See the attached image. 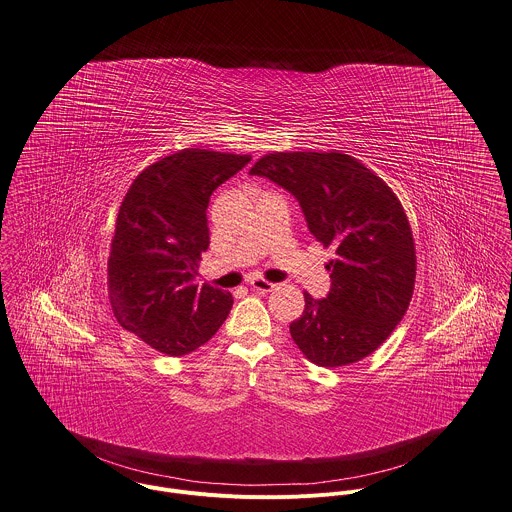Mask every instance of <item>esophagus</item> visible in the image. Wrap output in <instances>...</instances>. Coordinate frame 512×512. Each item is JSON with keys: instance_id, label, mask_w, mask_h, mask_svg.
<instances>
[{"instance_id": "obj_1", "label": "esophagus", "mask_w": 512, "mask_h": 512, "mask_svg": "<svg viewBox=\"0 0 512 512\" xmlns=\"http://www.w3.org/2000/svg\"><path fill=\"white\" fill-rule=\"evenodd\" d=\"M251 289L257 291V293H271L277 289L275 283H269V281H263V279H253L251 281Z\"/></svg>"}]
</instances>
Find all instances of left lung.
<instances>
[{
	"instance_id": "left-lung-1",
	"label": "left lung",
	"mask_w": 512,
	"mask_h": 512,
	"mask_svg": "<svg viewBox=\"0 0 512 512\" xmlns=\"http://www.w3.org/2000/svg\"><path fill=\"white\" fill-rule=\"evenodd\" d=\"M287 190L308 231L336 257L324 299L305 293L291 336L322 368L372 354L400 324L413 295L415 247L408 217L382 178L340 152H275L249 170Z\"/></svg>"
}]
</instances>
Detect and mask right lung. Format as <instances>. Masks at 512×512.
Listing matches in <instances>:
<instances>
[{
  "label": "right lung",
  "mask_w": 512,
  "mask_h": 512,
  "mask_svg": "<svg viewBox=\"0 0 512 512\" xmlns=\"http://www.w3.org/2000/svg\"><path fill=\"white\" fill-rule=\"evenodd\" d=\"M249 160L180 150L148 166L122 200L108 257L110 305L122 328L162 354L194 352L233 307L231 293L196 277L209 247V198Z\"/></svg>",
  "instance_id": "1"
}]
</instances>
